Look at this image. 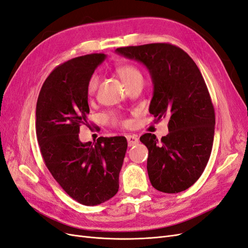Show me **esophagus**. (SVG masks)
<instances>
[{
	"instance_id": "34e87169",
	"label": "esophagus",
	"mask_w": 248,
	"mask_h": 248,
	"mask_svg": "<svg viewBox=\"0 0 248 248\" xmlns=\"http://www.w3.org/2000/svg\"><path fill=\"white\" fill-rule=\"evenodd\" d=\"M126 139H127V141H128V146H134V145H137V144H139V139H138V137L137 136H131V134H129V136H127L126 137Z\"/></svg>"
}]
</instances>
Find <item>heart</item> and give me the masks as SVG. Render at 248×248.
Segmentation results:
<instances>
[{
	"mask_svg": "<svg viewBox=\"0 0 248 248\" xmlns=\"http://www.w3.org/2000/svg\"><path fill=\"white\" fill-rule=\"evenodd\" d=\"M118 73H119V76L121 77L122 79L124 80L126 86L132 84V82H134V81L142 80V76H141L140 71L133 65H129V64L122 65L121 67H119ZM98 84H99L98 74H96V73L92 74L87 82V93L89 96H93L95 94L97 88H98ZM106 119L111 123L118 122V118L115 114H110V115L107 116Z\"/></svg>",
	"mask_w": 248,
	"mask_h": 248,
	"instance_id": "heart-1",
	"label": "heart"
}]
</instances>
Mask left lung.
<instances>
[{
	"label": "left lung",
	"mask_w": 248,
	"mask_h": 248,
	"mask_svg": "<svg viewBox=\"0 0 248 248\" xmlns=\"http://www.w3.org/2000/svg\"><path fill=\"white\" fill-rule=\"evenodd\" d=\"M116 52L146 66L153 82L149 111L169 118L161 140L145 133L147 170L155 189L177 193L189 188L204 171L211 154L215 114L206 82L193 60L170 43L119 47Z\"/></svg>",
	"instance_id": "left-lung-1"
}]
</instances>
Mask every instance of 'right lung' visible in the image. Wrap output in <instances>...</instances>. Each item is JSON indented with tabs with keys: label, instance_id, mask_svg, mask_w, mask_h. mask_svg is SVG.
<instances>
[{
	"label": "right lung",
	"instance_id": "add662e5",
	"mask_svg": "<svg viewBox=\"0 0 248 248\" xmlns=\"http://www.w3.org/2000/svg\"><path fill=\"white\" fill-rule=\"evenodd\" d=\"M107 56L91 54L69 60L43 82L36 106V136L48 170L73 200L95 206L119 189L127 140L99 138L81 142L79 126L90 112L87 82Z\"/></svg>",
	"mask_w": 248,
	"mask_h": 248
}]
</instances>
